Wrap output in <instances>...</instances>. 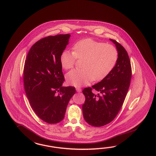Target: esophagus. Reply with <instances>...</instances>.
Wrapping results in <instances>:
<instances>
[{"mask_svg": "<svg viewBox=\"0 0 156 156\" xmlns=\"http://www.w3.org/2000/svg\"><path fill=\"white\" fill-rule=\"evenodd\" d=\"M76 90L77 92H81V88H79V87H77L76 88Z\"/></svg>", "mask_w": 156, "mask_h": 156, "instance_id": "esophagus-1", "label": "esophagus"}]
</instances>
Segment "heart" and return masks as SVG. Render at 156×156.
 <instances>
[{
	"mask_svg": "<svg viewBox=\"0 0 156 156\" xmlns=\"http://www.w3.org/2000/svg\"><path fill=\"white\" fill-rule=\"evenodd\" d=\"M118 58L115 47L92 38H86L76 42L73 52L64 50L61 55V66L65 70L73 68L76 60H83V69H74L66 76L68 84L79 87L85 86L92 80H104L114 68Z\"/></svg>",
	"mask_w": 156,
	"mask_h": 156,
	"instance_id": "1",
	"label": "heart"
}]
</instances>
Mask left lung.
I'll use <instances>...</instances> for the list:
<instances>
[{"label":"left lung","instance_id":"8db88e82","mask_svg":"<svg viewBox=\"0 0 156 156\" xmlns=\"http://www.w3.org/2000/svg\"><path fill=\"white\" fill-rule=\"evenodd\" d=\"M110 40L115 45L118 53L114 68L104 80L83 90L86 97L82 106L84 118L89 125L95 127L105 126L114 119L123 105L130 84L131 66L129 55L119 43ZM92 89L100 93L94 94Z\"/></svg>","mask_w":156,"mask_h":156}]
</instances>
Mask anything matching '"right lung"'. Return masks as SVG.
Segmentation results:
<instances>
[{"label": "right lung", "instance_id": "add662e5", "mask_svg": "<svg viewBox=\"0 0 156 156\" xmlns=\"http://www.w3.org/2000/svg\"><path fill=\"white\" fill-rule=\"evenodd\" d=\"M70 34L48 36L38 41L27 54L23 70L26 94L33 110L42 121H62L73 87H63L64 76L60 56L68 44Z\"/></svg>", "mask_w": 156, "mask_h": 156}]
</instances>
